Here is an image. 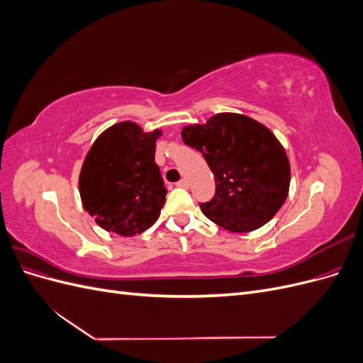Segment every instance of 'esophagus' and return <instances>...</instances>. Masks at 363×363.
<instances>
[{"mask_svg": "<svg viewBox=\"0 0 363 363\" xmlns=\"http://www.w3.org/2000/svg\"><path fill=\"white\" fill-rule=\"evenodd\" d=\"M177 186H180V188H188L189 183H188V180H186V179H182L180 182H177Z\"/></svg>", "mask_w": 363, "mask_h": 363, "instance_id": "1", "label": "esophagus"}]
</instances>
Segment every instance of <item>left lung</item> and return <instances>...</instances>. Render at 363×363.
<instances>
[{"label":"left lung","mask_w":363,"mask_h":363,"mask_svg":"<svg viewBox=\"0 0 363 363\" xmlns=\"http://www.w3.org/2000/svg\"><path fill=\"white\" fill-rule=\"evenodd\" d=\"M215 177V195L201 212L225 230L245 233L265 225L286 200L291 167L269 128L239 113H218L206 124L182 130Z\"/></svg>","instance_id":"8db88e82"}]
</instances>
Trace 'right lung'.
I'll list each match as a JSON object with an SVG mask.
<instances>
[{"label": "right lung", "instance_id": "obj_1", "mask_svg": "<svg viewBox=\"0 0 363 363\" xmlns=\"http://www.w3.org/2000/svg\"><path fill=\"white\" fill-rule=\"evenodd\" d=\"M160 135L124 121L103 131L87 152L79 179L82 203L107 232L135 236L157 221L167 195L155 162Z\"/></svg>", "mask_w": 363, "mask_h": 363}]
</instances>
